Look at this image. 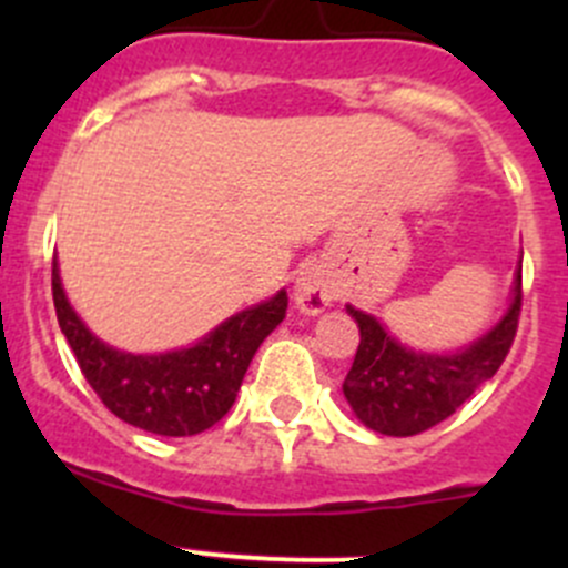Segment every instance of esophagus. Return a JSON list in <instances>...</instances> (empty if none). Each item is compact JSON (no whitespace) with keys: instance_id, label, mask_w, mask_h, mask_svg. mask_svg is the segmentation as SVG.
Wrapping results in <instances>:
<instances>
[{"instance_id":"1","label":"esophagus","mask_w":568,"mask_h":568,"mask_svg":"<svg viewBox=\"0 0 568 568\" xmlns=\"http://www.w3.org/2000/svg\"><path fill=\"white\" fill-rule=\"evenodd\" d=\"M332 300H335V294H332V285L326 280L324 268L307 266L305 272H300L294 285V302L305 316H318Z\"/></svg>"}]
</instances>
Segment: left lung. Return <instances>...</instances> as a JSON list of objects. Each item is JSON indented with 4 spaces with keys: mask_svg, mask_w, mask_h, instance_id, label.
Returning a JSON list of instances; mask_svg holds the SVG:
<instances>
[{
    "mask_svg": "<svg viewBox=\"0 0 568 568\" xmlns=\"http://www.w3.org/2000/svg\"><path fill=\"white\" fill-rule=\"evenodd\" d=\"M348 313L359 324V346L343 382L346 400L374 432L415 437L448 420L469 395L500 371L523 313V266L506 318L489 335L450 357L412 352L387 335L374 316L354 311L352 305Z\"/></svg>",
    "mask_w": 568,
    "mask_h": 568,
    "instance_id": "1",
    "label": "left lung"
}]
</instances>
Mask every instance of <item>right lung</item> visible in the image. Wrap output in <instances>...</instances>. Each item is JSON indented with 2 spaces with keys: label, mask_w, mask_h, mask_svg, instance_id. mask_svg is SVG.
<instances>
[{
  "label": "right lung",
  "mask_w": 568,
  "mask_h": 568,
  "mask_svg": "<svg viewBox=\"0 0 568 568\" xmlns=\"http://www.w3.org/2000/svg\"><path fill=\"white\" fill-rule=\"evenodd\" d=\"M51 296L62 335L101 404L120 420L162 437H192L227 415L257 346L288 307V294L280 291L274 300L227 318L197 346L136 357L90 335L62 294L57 261Z\"/></svg>",
  "instance_id": "obj_1"
}]
</instances>
